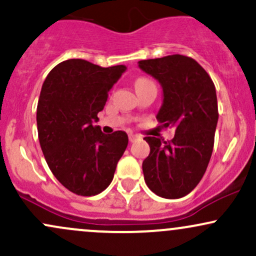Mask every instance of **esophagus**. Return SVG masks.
<instances>
[{
    "label": "esophagus",
    "instance_id": "1",
    "mask_svg": "<svg viewBox=\"0 0 256 256\" xmlns=\"http://www.w3.org/2000/svg\"><path fill=\"white\" fill-rule=\"evenodd\" d=\"M128 140H130V142H131V143H134V142H137L138 140H140V136H137V134H128Z\"/></svg>",
    "mask_w": 256,
    "mask_h": 256
}]
</instances>
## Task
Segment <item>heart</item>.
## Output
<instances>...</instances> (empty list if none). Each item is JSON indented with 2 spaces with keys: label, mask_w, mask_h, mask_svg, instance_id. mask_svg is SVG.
Returning <instances> with one entry per match:
<instances>
[{
  "label": "heart",
  "mask_w": 256,
  "mask_h": 256,
  "mask_svg": "<svg viewBox=\"0 0 256 256\" xmlns=\"http://www.w3.org/2000/svg\"><path fill=\"white\" fill-rule=\"evenodd\" d=\"M143 82H149V80H146V79H138V82H137V84H140V83H143Z\"/></svg>",
  "instance_id": "1"
}]
</instances>
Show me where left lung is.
Instances as JSON below:
<instances>
[{
    "instance_id": "8db88e82",
    "label": "left lung",
    "mask_w": 256,
    "mask_h": 256,
    "mask_svg": "<svg viewBox=\"0 0 256 256\" xmlns=\"http://www.w3.org/2000/svg\"><path fill=\"white\" fill-rule=\"evenodd\" d=\"M138 67L162 88L158 122L176 130L170 142L144 137L150 146L142 164L146 184L161 198H180L195 189L212 156L219 116L216 86L201 64L184 55L138 61Z\"/></svg>"
}]
</instances>
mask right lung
Here are the masks:
<instances>
[{
	"label": "right lung",
	"instance_id": "obj_1",
	"mask_svg": "<svg viewBox=\"0 0 256 256\" xmlns=\"http://www.w3.org/2000/svg\"><path fill=\"white\" fill-rule=\"evenodd\" d=\"M125 71L124 64L104 68L70 58L56 64L42 85L37 104L40 148L55 178L77 195L104 192L128 146L126 132L106 134L94 125L108 91Z\"/></svg>",
	"mask_w": 256,
	"mask_h": 256
}]
</instances>
